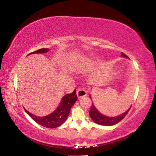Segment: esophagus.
Instances as JSON below:
<instances>
[{"label":"esophagus","instance_id":"esophagus-1","mask_svg":"<svg viewBox=\"0 0 156 156\" xmlns=\"http://www.w3.org/2000/svg\"><path fill=\"white\" fill-rule=\"evenodd\" d=\"M87 94V91L85 89L82 88L77 89V96L78 98H81L86 96Z\"/></svg>","mask_w":156,"mask_h":156}]
</instances>
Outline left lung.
<instances>
[{
    "mask_svg": "<svg viewBox=\"0 0 156 156\" xmlns=\"http://www.w3.org/2000/svg\"><path fill=\"white\" fill-rule=\"evenodd\" d=\"M122 56L125 58H128V56L122 52ZM130 109H129V110L126 111V112L125 113H124L123 114L118 115L117 117H107V116H105L101 114V113L96 109L94 105L92 104L91 106L90 111H89V115H90L91 119L93 120L95 122L98 124V125L104 126H112L113 125H115V124H117L118 122H119L120 121L122 120L126 115V114H127Z\"/></svg>",
    "mask_w": 156,
    "mask_h": 156,
    "instance_id": "left-lung-1",
    "label": "left lung"
}]
</instances>
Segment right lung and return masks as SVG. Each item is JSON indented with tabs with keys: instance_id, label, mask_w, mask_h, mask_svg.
<instances>
[{
	"instance_id": "1",
	"label": "right lung",
	"mask_w": 156,
	"mask_h": 156,
	"mask_svg": "<svg viewBox=\"0 0 156 156\" xmlns=\"http://www.w3.org/2000/svg\"><path fill=\"white\" fill-rule=\"evenodd\" d=\"M48 51L49 49H40L35 51L31 52L28 55L31 54H42V53H46ZM77 99L78 97L76 95V90L75 89L72 93L67 94L64 96L58 107L55 112L48 115L43 116V117H38V116L31 114L25 109V111L38 125L46 128H56L64 123L65 120L67 119L68 115L70 113L71 108L72 107Z\"/></svg>"
}]
</instances>
